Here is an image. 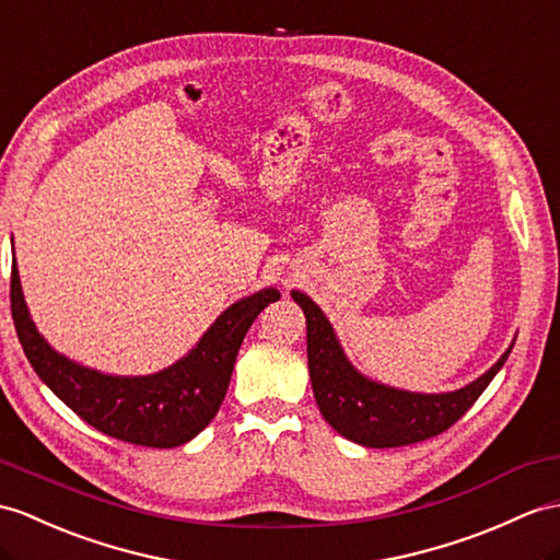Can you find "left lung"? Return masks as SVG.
Listing matches in <instances>:
<instances>
[{
	"mask_svg": "<svg viewBox=\"0 0 560 560\" xmlns=\"http://www.w3.org/2000/svg\"><path fill=\"white\" fill-rule=\"evenodd\" d=\"M292 299L306 316V351L313 397L323 418L349 442L371 448L406 446L448 430L492 383L515 345L466 387L442 394L408 392L365 377L339 345L332 323L304 292Z\"/></svg>",
	"mask_w": 560,
	"mask_h": 560,
	"instance_id": "1",
	"label": "left lung"
}]
</instances>
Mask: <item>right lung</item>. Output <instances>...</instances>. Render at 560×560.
<instances>
[{"instance_id":"add662e5","label":"right lung","mask_w":560,"mask_h":560,"mask_svg":"<svg viewBox=\"0 0 560 560\" xmlns=\"http://www.w3.org/2000/svg\"><path fill=\"white\" fill-rule=\"evenodd\" d=\"M264 288L230 304L183 359L152 375H112L63 357L37 332L25 304L16 256L11 264V316L19 342L39 380L57 397L97 428L130 444L173 448L209 425L221 408L242 339L254 318L278 302Z\"/></svg>"}]
</instances>
